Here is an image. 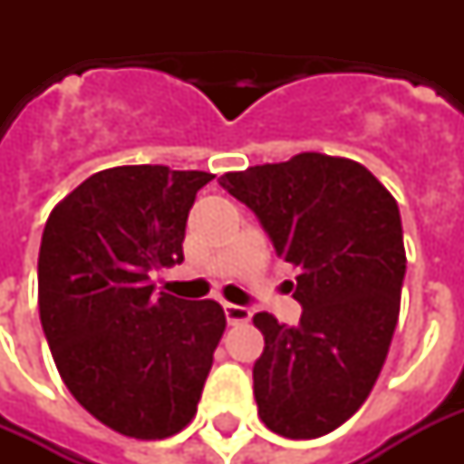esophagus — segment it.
Segmentation results:
<instances>
[{"label":"esophagus","instance_id":"esophagus-1","mask_svg":"<svg viewBox=\"0 0 464 464\" xmlns=\"http://www.w3.org/2000/svg\"><path fill=\"white\" fill-rule=\"evenodd\" d=\"M224 310H226V320H228V324L247 323V320H250V317H253V310L246 308V305L224 304Z\"/></svg>","mask_w":464,"mask_h":464}]
</instances>
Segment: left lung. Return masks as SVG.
I'll list each match as a JSON object with an SVG mask.
<instances>
[{
	"label": "left lung",
	"instance_id": "obj_1",
	"mask_svg": "<svg viewBox=\"0 0 464 464\" xmlns=\"http://www.w3.org/2000/svg\"><path fill=\"white\" fill-rule=\"evenodd\" d=\"M218 182L301 269V323L253 317L265 334L253 368L257 414L284 439L324 436L366 402L392 342L407 269L395 197L356 160L315 151Z\"/></svg>",
	"mask_w": 464,
	"mask_h": 464
}]
</instances>
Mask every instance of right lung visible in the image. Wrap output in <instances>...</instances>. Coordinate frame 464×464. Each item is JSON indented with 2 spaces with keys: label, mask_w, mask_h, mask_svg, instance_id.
<instances>
[{
  "label": "right lung",
  "mask_w": 464,
  "mask_h": 464,
  "mask_svg": "<svg viewBox=\"0 0 464 464\" xmlns=\"http://www.w3.org/2000/svg\"><path fill=\"white\" fill-rule=\"evenodd\" d=\"M214 175L168 166L105 168L47 218L38 308L62 381L112 431H182L226 330L217 301L154 294L149 272L182 262L188 214Z\"/></svg>",
  "instance_id": "right-lung-1"
}]
</instances>
